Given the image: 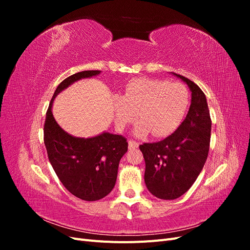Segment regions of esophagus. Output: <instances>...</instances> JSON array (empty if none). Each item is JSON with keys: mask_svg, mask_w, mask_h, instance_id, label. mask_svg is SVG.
<instances>
[{"mask_svg": "<svg viewBox=\"0 0 250 250\" xmlns=\"http://www.w3.org/2000/svg\"><path fill=\"white\" fill-rule=\"evenodd\" d=\"M139 145H140V144H139L138 142L133 141V140H129V141H128V146H129L130 149H132V148H138Z\"/></svg>", "mask_w": 250, "mask_h": 250, "instance_id": "1", "label": "esophagus"}]
</instances>
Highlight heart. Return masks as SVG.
I'll use <instances>...</instances> for the list:
<instances>
[{"label":"heart","instance_id":"b5f03b06","mask_svg":"<svg viewBox=\"0 0 250 250\" xmlns=\"http://www.w3.org/2000/svg\"><path fill=\"white\" fill-rule=\"evenodd\" d=\"M190 102L187 87L179 82L134 78L127 83L122 97L112 101L118 129L133 123L137 115L141 123L135 128L139 137L151 131L154 137L168 135L180 124Z\"/></svg>","mask_w":250,"mask_h":250}]
</instances>
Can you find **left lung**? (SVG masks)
I'll return each instance as SVG.
<instances>
[{
    "instance_id": "8db88e82",
    "label": "left lung",
    "mask_w": 250,
    "mask_h": 250,
    "mask_svg": "<svg viewBox=\"0 0 250 250\" xmlns=\"http://www.w3.org/2000/svg\"><path fill=\"white\" fill-rule=\"evenodd\" d=\"M173 75L192 92L188 115L168 138L140 145L146 164V187L155 197L165 200L180 197L197 179L208 158L211 129L206 95L190 79Z\"/></svg>"
}]
</instances>
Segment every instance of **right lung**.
<instances>
[{
	"instance_id": "obj_1",
	"label": "right lung",
	"mask_w": 250,
	"mask_h": 250,
	"mask_svg": "<svg viewBox=\"0 0 250 250\" xmlns=\"http://www.w3.org/2000/svg\"><path fill=\"white\" fill-rule=\"evenodd\" d=\"M98 74L100 71H83L60 83L52 97L43 126L44 146L56 175L67 191L85 201L102 199L111 192L128 143L122 135L109 132L88 139L73 137L57 124L52 104L55 97L75 81Z\"/></svg>"
}]
</instances>
